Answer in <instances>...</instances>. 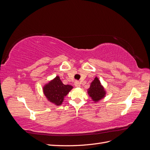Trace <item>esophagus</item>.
Listing matches in <instances>:
<instances>
[{
  "instance_id": "obj_1",
  "label": "esophagus",
  "mask_w": 150,
  "mask_h": 150,
  "mask_svg": "<svg viewBox=\"0 0 150 150\" xmlns=\"http://www.w3.org/2000/svg\"><path fill=\"white\" fill-rule=\"evenodd\" d=\"M74 85H75L76 87H80L81 83L79 82V81H76L75 83H74Z\"/></svg>"
}]
</instances>
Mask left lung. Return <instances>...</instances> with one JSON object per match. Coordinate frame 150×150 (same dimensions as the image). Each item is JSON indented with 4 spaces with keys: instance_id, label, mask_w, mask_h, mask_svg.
I'll use <instances>...</instances> for the list:
<instances>
[{
    "instance_id": "8db88e82",
    "label": "left lung",
    "mask_w": 150,
    "mask_h": 150,
    "mask_svg": "<svg viewBox=\"0 0 150 150\" xmlns=\"http://www.w3.org/2000/svg\"><path fill=\"white\" fill-rule=\"evenodd\" d=\"M88 93L94 102H98L104 97H105L106 91L97 77H96L93 82L91 83Z\"/></svg>"
}]
</instances>
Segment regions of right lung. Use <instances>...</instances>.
I'll return each instance as SVG.
<instances>
[{
	"label": "right lung",
	"instance_id": "1",
	"mask_svg": "<svg viewBox=\"0 0 150 150\" xmlns=\"http://www.w3.org/2000/svg\"><path fill=\"white\" fill-rule=\"evenodd\" d=\"M71 85H65L62 83L60 78L56 76L53 80L45 85L43 87V91L48 100L59 106L64 100V97L72 89Z\"/></svg>",
	"mask_w": 150,
	"mask_h": 150
}]
</instances>
